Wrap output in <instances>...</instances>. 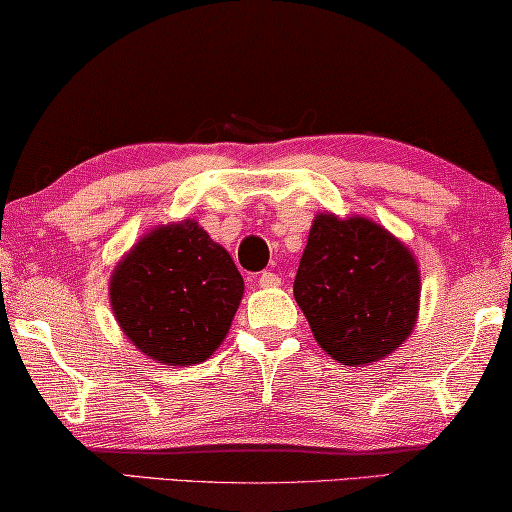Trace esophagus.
<instances>
[{
	"label": "esophagus",
	"mask_w": 512,
	"mask_h": 512,
	"mask_svg": "<svg viewBox=\"0 0 512 512\" xmlns=\"http://www.w3.org/2000/svg\"><path fill=\"white\" fill-rule=\"evenodd\" d=\"M280 285V278L276 276V273H271V271H264L262 276H259V287H264V289H271V287H278Z\"/></svg>",
	"instance_id": "obj_1"
}]
</instances>
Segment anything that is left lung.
Instances as JSON below:
<instances>
[{
    "label": "left lung",
    "instance_id": "left-lung-1",
    "mask_svg": "<svg viewBox=\"0 0 512 512\" xmlns=\"http://www.w3.org/2000/svg\"><path fill=\"white\" fill-rule=\"evenodd\" d=\"M294 299L317 345L342 365L377 363L418 322L421 271L411 250L365 216L312 220Z\"/></svg>",
    "mask_w": 512,
    "mask_h": 512
}]
</instances>
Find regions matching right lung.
Masks as SVG:
<instances>
[{"instance_id": "obj_1", "label": "right lung", "mask_w": 512, "mask_h": 512, "mask_svg": "<svg viewBox=\"0 0 512 512\" xmlns=\"http://www.w3.org/2000/svg\"><path fill=\"white\" fill-rule=\"evenodd\" d=\"M243 299L227 250L197 220L151 227L110 276L119 329L163 365H195L223 345Z\"/></svg>"}]
</instances>
